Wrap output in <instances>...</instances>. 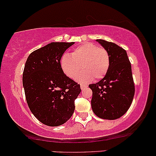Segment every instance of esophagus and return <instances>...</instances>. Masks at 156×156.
Returning <instances> with one entry per match:
<instances>
[{
    "instance_id": "34e87169",
    "label": "esophagus",
    "mask_w": 156,
    "mask_h": 156,
    "mask_svg": "<svg viewBox=\"0 0 156 156\" xmlns=\"http://www.w3.org/2000/svg\"><path fill=\"white\" fill-rule=\"evenodd\" d=\"M80 89H83L84 88H86V87H87V85H84V84H83V83H80Z\"/></svg>"
}]
</instances>
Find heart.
Masks as SVG:
<instances>
[{"label": "heart", "mask_w": 156, "mask_h": 156, "mask_svg": "<svg viewBox=\"0 0 156 156\" xmlns=\"http://www.w3.org/2000/svg\"><path fill=\"white\" fill-rule=\"evenodd\" d=\"M61 66L69 78L74 79L83 69L77 80L82 82L92 79L98 80L108 73L110 58L105 48L86 42L76 48L71 54H64L61 60Z\"/></svg>", "instance_id": "obj_1"}]
</instances>
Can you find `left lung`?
<instances>
[{"instance_id": "1", "label": "left lung", "mask_w": 156, "mask_h": 156, "mask_svg": "<svg viewBox=\"0 0 156 156\" xmlns=\"http://www.w3.org/2000/svg\"><path fill=\"white\" fill-rule=\"evenodd\" d=\"M96 41L108 51L110 66L103 79L89 85L92 91L91 104L97 117L113 120L124 115L133 101L135 87L131 64L122 48L103 39Z\"/></svg>"}]
</instances>
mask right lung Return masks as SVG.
I'll list each match as a JSON object with an SVG mask.
<instances>
[{
    "instance_id": "obj_1",
    "label": "right lung",
    "mask_w": 156,
    "mask_h": 156,
    "mask_svg": "<svg viewBox=\"0 0 156 156\" xmlns=\"http://www.w3.org/2000/svg\"><path fill=\"white\" fill-rule=\"evenodd\" d=\"M74 42H51L28 55L23 74L27 103L48 126H59L72 117L80 85L64 74L60 61Z\"/></svg>"
}]
</instances>
